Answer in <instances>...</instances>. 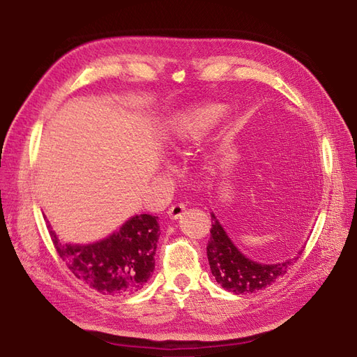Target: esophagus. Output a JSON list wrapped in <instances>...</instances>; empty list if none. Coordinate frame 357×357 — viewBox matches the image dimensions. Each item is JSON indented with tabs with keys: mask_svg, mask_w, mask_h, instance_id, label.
Returning a JSON list of instances; mask_svg holds the SVG:
<instances>
[{
	"mask_svg": "<svg viewBox=\"0 0 357 357\" xmlns=\"http://www.w3.org/2000/svg\"><path fill=\"white\" fill-rule=\"evenodd\" d=\"M185 211H186V206L183 203H177L168 208V215L171 216V220H178Z\"/></svg>",
	"mask_w": 357,
	"mask_h": 357,
	"instance_id": "esophagus-1",
	"label": "esophagus"
}]
</instances>
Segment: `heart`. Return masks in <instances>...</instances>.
Listing matches in <instances>:
<instances>
[{
  "instance_id": "obj_1",
  "label": "heart",
  "mask_w": 357,
  "mask_h": 357,
  "mask_svg": "<svg viewBox=\"0 0 357 357\" xmlns=\"http://www.w3.org/2000/svg\"><path fill=\"white\" fill-rule=\"evenodd\" d=\"M224 107L220 104H206L185 113L174 132V145L180 149L207 135L222 118Z\"/></svg>"
}]
</instances>
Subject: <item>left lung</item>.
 Segmentation results:
<instances>
[{"label": "left lung", "instance_id": "8db88e82", "mask_svg": "<svg viewBox=\"0 0 357 357\" xmlns=\"http://www.w3.org/2000/svg\"><path fill=\"white\" fill-rule=\"evenodd\" d=\"M298 255L282 264H257L247 259L233 245L225 234L218 220L212 213L211 241L207 244V259L212 275L224 289L233 294H250L262 291L271 286L279 277H283L288 269L297 262Z\"/></svg>", "mask_w": 357, "mask_h": 357}]
</instances>
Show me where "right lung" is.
Wrapping results in <instances>:
<instances>
[{
  "mask_svg": "<svg viewBox=\"0 0 357 357\" xmlns=\"http://www.w3.org/2000/svg\"><path fill=\"white\" fill-rule=\"evenodd\" d=\"M159 234L158 216L146 213L133 216L119 231L91 245H63L50 230L69 271L102 295L135 294L144 288L154 271Z\"/></svg>",
  "mask_w": 357,
  "mask_h": 357,
  "instance_id": "right-lung-1",
  "label": "right lung"
}]
</instances>
